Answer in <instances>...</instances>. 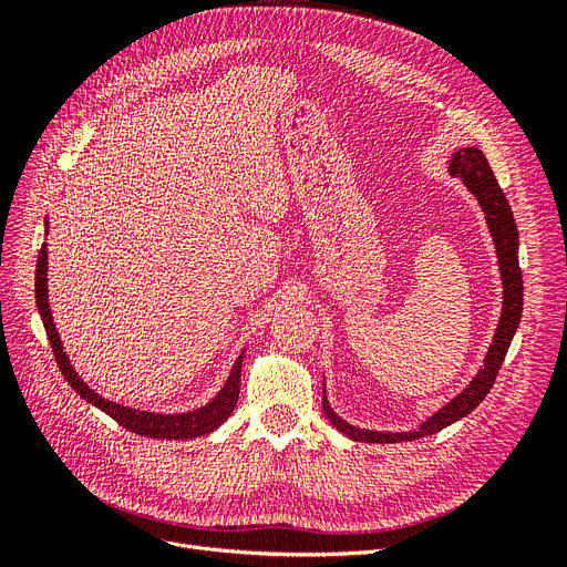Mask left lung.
Segmentation results:
<instances>
[{
    "instance_id": "obj_1",
    "label": "left lung",
    "mask_w": 567,
    "mask_h": 567,
    "mask_svg": "<svg viewBox=\"0 0 567 567\" xmlns=\"http://www.w3.org/2000/svg\"><path fill=\"white\" fill-rule=\"evenodd\" d=\"M450 173L468 186V192L477 198L480 208H483L487 219L496 257H499V271H502V286H504V307H502L499 326H496L492 346L485 354V364L475 373V379L463 388L454 400H450L442 409H437L433 416H427L419 427H414V431L385 433V431H367V427H357L336 414L323 390L326 419L336 425V431L348 435L354 442H373V444L411 442L419 437L435 435L437 431H442V427H447L461 421L463 416H468L471 411L487 398V392L496 381V373H499L504 364L511 340L518 331L520 315H523V274L518 265V227H516V219H513L511 205L502 192L499 182H496L492 173L485 153L480 148L475 146L458 148L450 163Z\"/></svg>"
}]
</instances>
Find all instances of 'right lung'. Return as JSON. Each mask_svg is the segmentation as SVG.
Instances as JSON below:
<instances>
[{"mask_svg": "<svg viewBox=\"0 0 567 567\" xmlns=\"http://www.w3.org/2000/svg\"><path fill=\"white\" fill-rule=\"evenodd\" d=\"M49 231V221L44 225ZM47 244H42L40 255H38V269H35V300H38V312L42 317L47 338L51 342V350H54V357L59 362V369L63 373V379L71 383V388L80 394L82 400H87L92 406L101 409L104 414H109L113 421H117L127 431L144 435V437H156V440H192L208 435L225 423L231 411L238 402V388H241V364H244V354L246 350L238 354V359L231 367V373L227 383L221 385V390L215 394V398L203 404L194 411H182V414H158V411H144V409H132L125 404L111 402L106 398H101L96 390H92L87 383H84L80 375L75 373V367L68 359L61 336L56 331L54 317H51V307H49V288H47Z\"/></svg>", "mask_w": 567, "mask_h": 567, "instance_id": "1", "label": "right lung"}]
</instances>
